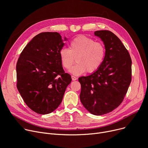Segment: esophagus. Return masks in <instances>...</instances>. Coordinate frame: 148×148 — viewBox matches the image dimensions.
<instances>
[{
  "label": "esophagus",
  "instance_id": "obj_1",
  "mask_svg": "<svg viewBox=\"0 0 148 148\" xmlns=\"http://www.w3.org/2000/svg\"><path fill=\"white\" fill-rule=\"evenodd\" d=\"M71 78H72V79L73 80V81H75V80H77V78L74 75H72Z\"/></svg>",
  "mask_w": 148,
  "mask_h": 148
}]
</instances>
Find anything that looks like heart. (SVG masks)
I'll return each instance as SVG.
<instances>
[{
  "label": "heart",
  "instance_id": "1",
  "mask_svg": "<svg viewBox=\"0 0 148 148\" xmlns=\"http://www.w3.org/2000/svg\"><path fill=\"white\" fill-rule=\"evenodd\" d=\"M59 55L61 64L66 69H70L76 58L77 64L71 68L69 72L78 75L86 71L91 73L97 70L104 61L106 48L102 43L81 36L72 40L69 49L62 48Z\"/></svg>",
  "mask_w": 148,
  "mask_h": 148
}]
</instances>
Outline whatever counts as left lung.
I'll use <instances>...</instances> for the list:
<instances>
[{
  "instance_id": "8db88e82",
  "label": "left lung",
  "mask_w": 148,
  "mask_h": 148,
  "mask_svg": "<svg viewBox=\"0 0 148 148\" xmlns=\"http://www.w3.org/2000/svg\"><path fill=\"white\" fill-rule=\"evenodd\" d=\"M103 42L106 55L100 68L88 76L78 78L79 99L91 114L100 116L121 104L132 79V60L120 39L109 31L95 32Z\"/></svg>"
}]
</instances>
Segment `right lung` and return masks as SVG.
Returning a JSON list of instances; mask_svg holds the SVG:
<instances>
[{
  "label": "right lung",
  "instance_id": "obj_1",
  "mask_svg": "<svg viewBox=\"0 0 148 148\" xmlns=\"http://www.w3.org/2000/svg\"><path fill=\"white\" fill-rule=\"evenodd\" d=\"M66 40L58 32L40 33L26 45L18 60L17 88L26 105L38 114L56 110L71 82L59 55Z\"/></svg>",
  "mask_w": 148,
  "mask_h": 148
}]
</instances>
